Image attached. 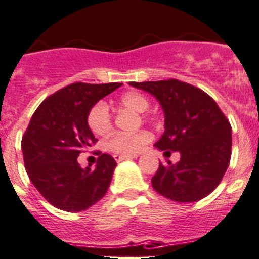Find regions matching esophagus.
<instances>
[{"label": "esophagus", "mask_w": 259, "mask_h": 259, "mask_svg": "<svg viewBox=\"0 0 259 259\" xmlns=\"http://www.w3.org/2000/svg\"><path fill=\"white\" fill-rule=\"evenodd\" d=\"M131 158H135V155H120V154L114 155V159H115L117 162H122V160H125V159H131Z\"/></svg>", "instance_id": "obj_1"}]
</instances>
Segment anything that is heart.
<instances>
[{
    "instance_id": "1",
    "label": "heart",
    "mask_w": 259,
    "mask_h": 259,
    "mask_svg": "<svg viewBox=\"0 0 259 259\" xmlns=\"http://www.w3.org/2000/svg\"><path fill=\"white\" fill-rule=\"evenodd\" d=\"M119 104L124 108L132 109L137 113H144L149 109V100L144 95L139 92H127L122 95ZM111 115L108 105L103 101H99L90 109L87 114V125L95 135H105L111 128ZM151 134L145 130L124 134V132H115L110 135L105 141V148L109 151H113L120 155H134L141 151L142 149L151 141Z\"/></svg>"
}]
</instances>
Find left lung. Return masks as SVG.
Wrapping results in <instances>:
<instances>
[{
	"instance_id": "obj_1",
	"label": "left lung",
	"mask_w": 259,
	"mask_h": 259,
	"mask_svg": "<svg viewBox=\"0 0 259 259\" xmlns=\"http://www.w3.org/2000/svg\"><path fill=\"white\" fill-rule=\"evenodd\" d=\"M150 92L164 110L165 131L155 146L180 151L177 164H159L151 179L156 193L180 203L209 195L222 181L231 158V124L203 90L179 79L131 82Z\"/></svg>"
}]
</instances>
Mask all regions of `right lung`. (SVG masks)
I'll return each mask as SVG.
<instances>
[{
    "label": "right lung",
    "instance_id": "add662e5",
    "mask_svg": "<svg viewBox=\"0 0 259 259\" xmlns=\"http://www.w3.org/2000/svg\"><path fill=\"white\" fill-rule=\"evenodd\" d=\"M122 83L75 82L47 96L21 139L24 165L30 181L54 207L80 212L106 194L117 162L96 151V168H82L77 158L97 142L87 125L92 105Z\"/></svg>",
    "mask_w": 259,
    "mask_h": 259
}]
</instances>
